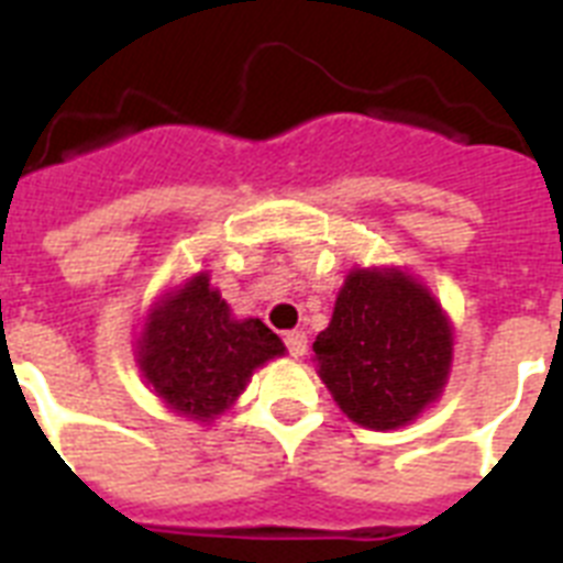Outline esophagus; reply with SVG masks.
<instances>
[{"label":"esophagus","mask_w":563,"mask_h":563,"mask_svg":"<svg viewBox=\"0 0 563 563\" xmlns=\"http://www.w3.org/2000/svg\"><path fill=\"white\" fill-rule=\"evenodd\" d=\"M285 343H287V352H290L292 357H301L307 352V335L301 330H292L285 335Z\"/></svg>","instance_id":"esophagus-1"}]
</instances>
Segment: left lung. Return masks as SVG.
Returning a JSON list of instances; mask_svg holds the SVG:
<instances>
[{"instance_id":"8db88e82","label":"left lung","mask_w":563,"mask_h":563,"mask_svg":"<svg viewBox=\"0 0 563 563\" xmlns=\"http://www.w3.org/2000/svg\"><path fill=\"white\" fill-rule=\"evenodd\" d=\"M312 352L343 415L363 429L395 431L442 397L454 324L434 292L402 267H352Z\"/></svg>"}]
</instances>
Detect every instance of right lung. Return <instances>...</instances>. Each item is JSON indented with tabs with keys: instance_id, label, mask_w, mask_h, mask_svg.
<instances>
[{
	"instance_id": "obj_1",
	"label": "right lung",
	"mask_w": 563,
	"mask_h": 563,
	"mask_svg": "<svg viewBox=\"0 0 563 563\" xmlns=\"http://www.w3.org/2000/svg\"><path fill=\"white\" fill-rule=\"evenodd\" d=\"M134 361L166 409L211 426L287 346L262 318H236L208 271L168 287L143 316Z\"/></svg>"
}]
</instances>
